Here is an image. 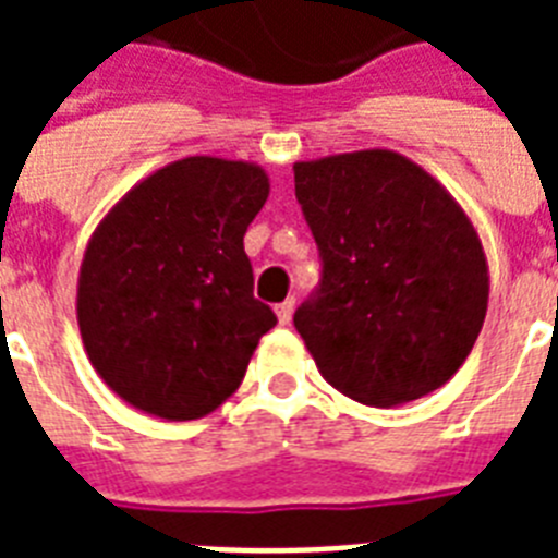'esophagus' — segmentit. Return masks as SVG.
<instances>
[{"label":"esophagus","mask_w":558,"mask_h":558,"mask_svg":"<svg viewBox=\"0 0 558 558\" xmlns=\"http://www.w3.org/2000/svg\"><path fill=\"white\" fill-rule=\"evenodd\" d=\"M292 310H295V301L289 298V301H283V304L275 306V315H278L280 324H289L292 322Z\"/></svg>","instance_id":"obj_1"}]
</instances>
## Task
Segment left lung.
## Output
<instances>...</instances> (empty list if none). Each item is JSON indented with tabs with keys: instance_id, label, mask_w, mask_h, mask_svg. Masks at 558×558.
<instances>
[{
	"instance_id": "8db88e82",
	"label": "left lung",
	"mask_w": 558,
	"mask_h": 558,
	"mask_svg": "<svg viewBox=\"0 0 558 558\" xmlns=\"http://www.w3.org/2000/svg\"><path fill=\"white\" fill-rule=\"evenodd\" d=\"M322 252V289L295 313L315 367L362 405L393 408L460 371L484 327L489 266L477 228L402 153L295 161Z\"/></svg>"
}]
</instances>
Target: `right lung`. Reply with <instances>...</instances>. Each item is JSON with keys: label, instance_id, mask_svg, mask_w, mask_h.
Here are the masks:
<instances>
[{"label": "right lung", "instance_id": "add662e5", "mask_svg": "<svg viewBox=\"0 0 558 558\" xmlns=\"http://www.w3.org/2000/svg\"><path fill=\"white\" fill-rule=\"evenodd\" d=\"M269 173L187 156L135 182L92 231L77 275V327L92 367L144 414H210L278 324L254 298L245 228Z\"/></svg>", "mask_w": 558, "mask_h": 558}]
</instances>
